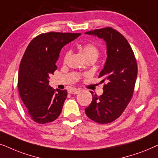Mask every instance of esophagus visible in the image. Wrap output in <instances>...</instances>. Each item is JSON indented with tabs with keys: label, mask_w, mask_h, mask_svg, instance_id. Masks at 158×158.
I'll return each instance as SVG.
<instances>
[{
	"label": "esophagus",
	"mask_w": 158,
	"mask_h": 158,
	"mask_svg": "<svg viewBox=\"0 0 158 158\" xmlns=\"http://www.w3.org/2000/svg\"><path fill=\"white\" fill-rule=\"evenodd\" d=\"M79 90L77 89H75V88H73V89H70L69 91V94H78L79 93Z\"/></svg>",
	"instance_id": "obj_1"
}]
</instances>
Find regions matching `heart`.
Returning <instances> with one entry per match:
<instances>
[{"mask_svg": "<svg viewBox=\"0 0 158 158\" xmlns=\"http://www.w3.org/2000/svg\"><path fill=\"white\" fill-rule=\"evenodd\" d=\"M81 51H82V54L83 56H85V59L86 58H92L96 60L98 57L99 53H100L98 48L93 43L85 44V45L83 46ZM67 56H68V53L65 55L64 59H66Z\"/></svg>", "mask_w": 158, "mask_h": 158, "instance_id": "obj_1", "label": "heart"}]
</instances>
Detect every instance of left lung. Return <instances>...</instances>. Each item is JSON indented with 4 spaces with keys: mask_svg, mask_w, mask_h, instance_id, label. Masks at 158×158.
Here are the masks:
<instances>
[{
    "mask_svg": "<svg viewBox=\"0 0 158 158\" xmlns=\"http://www.w3.org/2000/svg\"><path fill=\"white\" fill-rule=\"evenodd\" d=\"M103 39L107 46V59L99 78L104 85L103 93L92 94L86 115L98 123H108L117 119L131 100L137 77V64L131 45L121 33L111 27L85 32Z\"/></svg>",
    "mask_w": 158,
    "mask_h": 158,
    "instance_id": "8db88e82",
    "label": "left lung"
}]
</instances>
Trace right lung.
Returning a JSON list of instances; mask_svg holds the SVG:
<instances>
[{"mask_svg": "<svg viewBox=\"0 0 158 158\" xmlns=\"http://www.w3.org/2000/svg\"><path fill=\"white\" fill-rule=\"evenodd\" d=\"M80 35L55 31L40 34L25 50L19 71L18 89L29 115L37 123L53 121L61 113L67 91L53 89L48 79L57 69L56 63L61 48Z\"/></svg>", "mask_w": 158, "mask_h": 158, "instance_id": "add662e5", "label": "right lung"}]
</instances>
